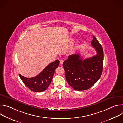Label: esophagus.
Segmentation results:
<instances>
[{
  "label": "esophagus",
  "instance_id": "obj_1",
  "mask_svg": "<svg viewBox=\"0 0 123 123\" xmlns=\"http://www.w3.org/2000/svg\"><path fill=\"white\" fill-rule=\"evenodd\" d=\"M63 62H64V60L63 59H61L60 60V65H62Z\"/></svg>",
  "mask_w": 123,
  "mask_h": 123
}]
</instances>
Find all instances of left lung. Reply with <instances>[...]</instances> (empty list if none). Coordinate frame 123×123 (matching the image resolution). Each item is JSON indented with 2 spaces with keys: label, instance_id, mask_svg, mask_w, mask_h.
<instances>
[{
  "label": "left lung",
  "instance_id": "1",
  "mask_svg": "<svg viewBox=\"0 0 123 123\" xmlns=\"http://www.w3.org/2000/svg\"><path fill=\"white\" fill-rule=\"evenodd\" d=\"M91 44L96 51L94 56L83 60L79 54H73L63 66L68 84L76 91L90 89L100 79L103 71L104 54L101 45L93 36Z\"/></svg>",
  "mask_w": 123,
  "mask_h": 123
}]
</instances>
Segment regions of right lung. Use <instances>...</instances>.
<instances>
[{"label": "right lung", "instance_id": "obj_1", "mask_svg": "<svg viewBox=\"0 0 123 123\" xmlns=\"http://www.w3.org/2000/svg\"><path fill=\"white\" fill-rule=\"evenodd\" d=\"M59 60L49 64L37 76L32 78L25 77L20 74L19 77L24 84L31 91L41 92L46 90L49 86L55 69L59 66Z\"/></svg>", "mask_w": 123, "mask_h": 123}]
</instances>
